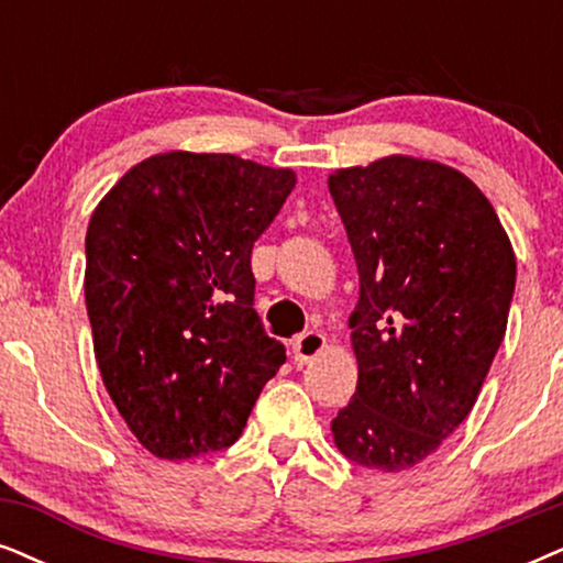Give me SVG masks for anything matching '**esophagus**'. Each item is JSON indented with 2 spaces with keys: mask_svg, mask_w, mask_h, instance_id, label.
I'll list each match as a JSON object with an SVG mask.
<instances>
[{
  "mask_svg": "<svg viewBox=\"0 0 563 563\" xmlns=\"http://www.w3.org/2000/svg\"><path fill=\"white\" fill-rule=\"evenodd\" d=\"M324 345H327V338L322 332H317V330L303 332L301 338L294 343V358L298 361V364H309L311 358H317V355L324 351Z\"/></svg>",
  "mask_w": 563,
  "mask_h": 563,
  "instance_id": "1",
  "label": "esophagus"
}]
</instances>
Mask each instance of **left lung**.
<instances>
[{
    "label": "left lung",
    "mask_w": 563,
    "mask_h": 563,
    "mask_svg": "<svg viewBox=\"0 0 563 563\" xmlns=\"http://www.w3.org/2000/svg\"><path fill=\"white\" fill-rule=\"evenodd\" d=\"M358 265L353 400L334 446L382 473L423 462L478 400L507 332L517 260L494 205L437 161L387 155L330 174Z\"/></svg>",
    "instance_id": "8db88e82"
}]
</instances>
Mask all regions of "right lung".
Returning <instances> with one entry per match:
<instances>
[{
  "instance_id": "obj_1",
  "label": "right lung",
  "mask_w": 563,
  "mask_h": 563,
  "mask_svg": "<svg viewBox=\"0 0 563 563\" xmlns=\"http://www.w3.org/2000/svg\"><path fill=\"white\" fill-rule=\"evenodd\" d=\"M296 187L229 153L145 158L92 210L85 306L101 379L161 460L225 450L286 347L254 311L252 246Z\"/></svg>"
}]
</instances>
